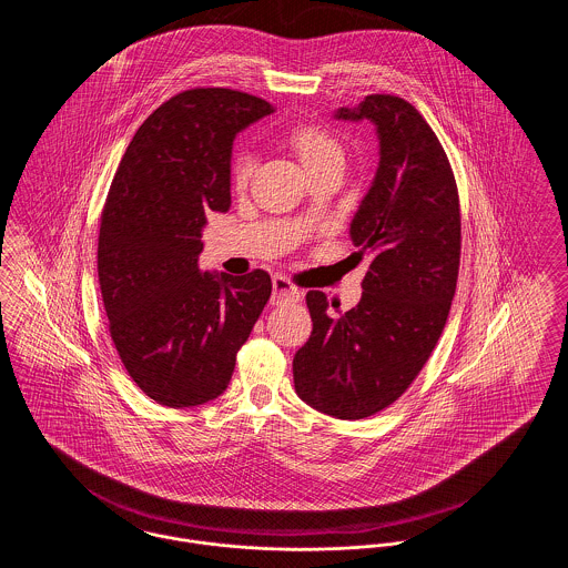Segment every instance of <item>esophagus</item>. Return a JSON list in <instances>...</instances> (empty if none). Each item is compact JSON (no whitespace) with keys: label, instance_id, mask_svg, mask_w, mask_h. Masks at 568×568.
<instances>
[{"label":"esophagus","instance_id":"obj_1","mask_svg":"<svg viewBox=\"0 0 568 568\" xmlns=\"http://www.w3.org/2000/svg\"><path fill=\"white\" fill-rule=\"evenodd\" d=\"M303 301V292L294 287L285 276H274L272 278V305H294Z\"/></svg>","mask_w":568,"mask_h":568}]
</instances>
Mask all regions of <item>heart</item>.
Wrapping results in <instances>:
<instances>
[{"instance_id":"1","label":"heart","mask_w":568,"mask_h":568,"mask_svg":"<svg viewBox=\"0 0 568 568\" xmlns=\"http://www.w3.org/2000/svg\"><path fill=\"white\" fill-rule=\"evenodd\" d=\"M285 144L298 158L306 175L313 176L324 171H344L346 151L342 142L331 131L315 125H298L285 133ZM255 173V158L251 153H237L233 160L231 179L235 187H246Z\"/></svg>"}]
</instances>
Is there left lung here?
Listing matches in <instances>:
<instances>
[{"mask_svg":"<svg viewBox=\"0 0 568 568\" xmlns=\"http://www.w3.org/2000/svg\"><path fill=\"white\" fill-rule=\"evenodd\" d=\"M333 119L369 121L378 138L376 175L349 222L369 270L346 313L324 292L306 294L313 333L294 356V387L320 413L363 419L406 392L437 346L456 292L460 210L447 155L408 101L369 94Z\"/></svg>","mask_w":568,"mask_h":568,"instance_id":"1","label":"left lung"}]
</instances>
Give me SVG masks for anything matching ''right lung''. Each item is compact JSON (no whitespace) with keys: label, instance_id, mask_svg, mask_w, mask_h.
Instances as JSON below:
<instances>
[{"label":"right lung","instance_id":"right-lung-1","mask_svg":"<svg viewBox=\"0 0 568 568\" xmlns=\"http://www.w3.org/2000/svg\"><path fill=\"white\" fill-rule=\"evenodd\" d=\"M272 112L246 92L185 90L135 131L112 181L97 251L101 296L125 369L162 406L226 392L272 294L263 270L231 276L199 265L207 216L231 207L233 140Z\"/></svg>","mask_w":568,"mask_h":568}]
</instances>
